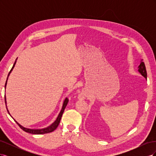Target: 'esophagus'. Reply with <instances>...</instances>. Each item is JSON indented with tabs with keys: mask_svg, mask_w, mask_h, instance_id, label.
<instances>
[{
	"mask_svg": "<svg viewBox=\"0 0 156 156\" xmlns=\"http://www.w3.org/2000/svg\"><path fill=\"white\" fill-rule=\"evenodd\" d=\"M84 94H81V95H79V99H81V100H82V99H84Z\"/></svg>",
	"mask_w": 156,
	"mask_h": 156,
	"instance_id": "1",
	"label": "esophagus"
}]
</instances>
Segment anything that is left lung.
I'll return each mask as SVG.
<instances>
[{
	"label": "left lung",
	"mask_w": 156,
	"mask_h": 156,
	"mask_svg": "<svg viewBox=\"0 0 156 156\" xmlns=\"http://www.w3.org/2000/svg\"><path fill=\"white\" fill-rule=\"evenodd\" d=\"M138 72L143 75V76L145 78L147 79V73H146V69L144 63L143 62V60H140V65L138 67Z\"/></svg>",
	"instance_id": "left-lung-1"
}]
</instances>
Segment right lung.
<instances>
[{
  "mask_svg": "<svg viewBox=\"0 0 156 156\" xmlns=\"http://www.w3.org/2000/svg\"><path fill=\"white\" fill-rule=\"evenodd\" d=\"M17 59L16 60L15 62H14L13 65V67L11 69L10 72H9L8 73V77H7V79H6V84H5V89H6V84H7V81H8V77L10 76V74L11 73V72H12V70L13 69V68L15 67V65H16V61H17ZM4 98H5V103H6V109L8 111V114L10 115V116L12 118V119L15 120V122H16V123L18 124V126L20 127V128H21L23 131H25V132H27V133H32V134H36V135H41V134H45V133H51V132L53 131L54 130H55L56 129V127H58V126L59 125V123L60 122V120H61V118H62V114L63 112L64 111V109L66 107L68 103V98H66L65 99V100H64L63 101V104H62V108H61V111H60L59 114L57 116V118H56V119L55 120V121L53 122V123H52L50 126L46 127H44V128H41V129H31V128H27V127H25L24 126H21L20 123H18V122L13 119V116H12V115H10V112H9L8 109V107H7V105H6V96H4Z\"/></svg>",
  "mask_w": 156,
  "mask_h": 156,
  "instance_id": "obj_1",
  "label": "right lung"
}]
</instances>
